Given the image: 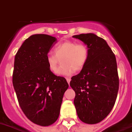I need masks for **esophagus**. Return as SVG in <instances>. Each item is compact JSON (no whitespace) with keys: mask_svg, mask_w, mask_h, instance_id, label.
<instances>
[{"mask_svg":"<svg viewBox=\"0 0 132 132\" xmlns=\"http://www.w3.org/2000/svg\"><path fill=\"white\" fill-rule=\"evenodd\" d=\"M66 80H67V82H68V85H69L70 82V80H71V78H66Z\"/></svg>","mask_w":132,"mask_h":132,"instance_id":"1","label":"esophagus"}]
</instances>
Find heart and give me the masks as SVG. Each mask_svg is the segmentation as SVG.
I'll return each instance as SVG.
<instances>
[{
    "label": "heart",
    "instance_id": "1",
    "mask_svg": "<svg viewBox=\"0 0 132 132\" xmlns=\"http://www.w3.org/2000/svg\"><path fill=\"white\" fill-rule=\"evenodd\" d=\"M88 50L87 45L77 44L73 41H66L54 48V53L49 52L46 56L47 66L51 71L62 76H70L75 70H80L88 60ZM63 64L57 69L60 60ZM58 71H57V70Z\"/></svg>",
    "mask_w": 132,
    "mask_h": 132
}]
</instances>
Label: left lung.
I'll return each mask as SVG.
<instances>
[{"label":"left lung","instance_id":"1","mask_svg":"<svg viewBox=\"0 0 132 132\" xmlns=\"http://www.w3.org/2000/svg\"><path fill=\"white\" fill-rule=\"evenodd\" d=\"M72 37L82 41L88 50L87 63L70 82L76 93L74 103L82 122L95 124L109 115L117 98L119 78L116 56L106 41L95 34Z\"/></svg>","mask_w":132,"mask_h":132}]
</instances>
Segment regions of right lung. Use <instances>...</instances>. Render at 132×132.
<instances>
[{"mask_svg": "<svg viewBox=\"0 0 132 132\" xmlns=\"http://www.w3.org/2000/svg\"><path fill=\"white\" fill-rule=\"evenodd\" d=\"M57 43L56 37L35 34L25 39L15 55L13 84L19 105L35 124L48 126L57 119L68 84L54 75L46 56Z\"/></svg>", "mask_w": 132, "mask_h": 132, "instance_id": "add662e5", "label": "right lung"}]
</instances>
